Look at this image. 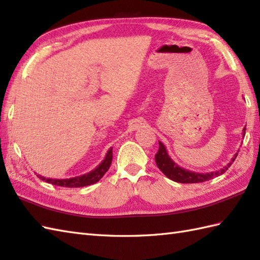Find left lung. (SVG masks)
<instances>
[{"instance_id": "obj_1", "label": "left lung", "mask_w": 260, "mask_h": 260, "mask_svg": "<svg viewBox=\"0 0 260 260\" xmlns=\"http://www.w3.org/2000/svg\"><path fill=\"white\" fill-rule=\"evenodd\" d=\"M245 134H246V127L242 129V135L245 136ZM158 144H159L158 151L155 154V162H156L157 168L162 171V173H164L165 176H168V178L172 181L179 182V183H199V182H206L215 178V176L221 175L230 168V165L233 164L237 155H238V153H236L234 157L231 158V161L225 165V167L220 169L219 171H214V172H209V173H198V172H192V171L185 170L183 168L179 167V165L170 157L169 153L167 151V147L164 146L163 143L158 142Z\"/></svg>"}]
</instances>
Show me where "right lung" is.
<instances>
[{
  "mask_svg": "<svg viewBox=\"0 0 260 260\" xmlns=\"http://www.w3.org/2000/svg\"><path fill=\"white\" fill-rule=\"evenodd\" d=\"M113 159V147H110L108 152L106 153V156L103 159V162L98 165L97 168L93 169L90 172L86 174L74 176V178L69 179H49L45 178L40 174H38L39 178L41 180L48 182V183H51L53 185L58 186H64V187H80V186H86L96 183L99 180H101L104 174L107 172L110 164H112Z\"/></svg>",
  "mask_w": 260,
  "mask_h": 260,
  "instance_id": "obj_1",
  "label": "right lung"
}]
</instances>
